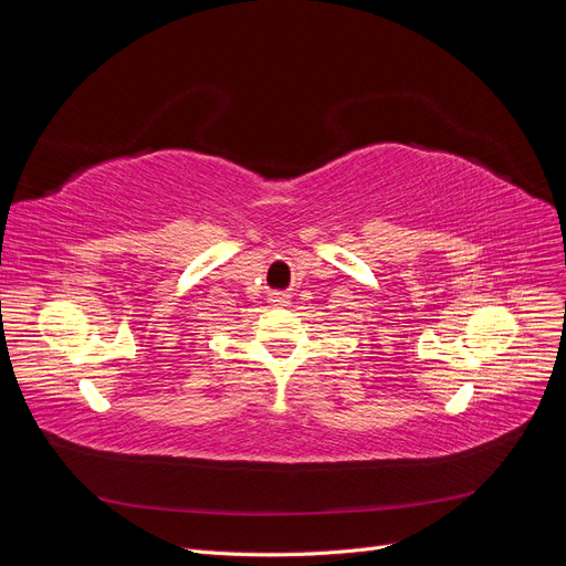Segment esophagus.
Listing matches in <instances>:
<instances>
[{
  "label": "esophagus",
  "mask_w": 566,
  "mask_h": 566,
  "mask_svg": "<svg viewBox=\"0 0 566 566\" xmlns=\"http://www.w3.org/2000/svg\"><path fill=\"white\" fill-rule=\"evenodd\" d=\"M269 302H271L273 306H287V304H290V295H285V293H271V295H269Z\"/></svg>",
  "instance_id": "34e87169"
}]
</instances>
